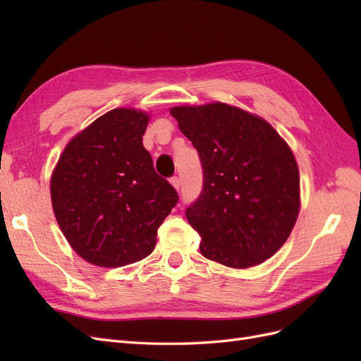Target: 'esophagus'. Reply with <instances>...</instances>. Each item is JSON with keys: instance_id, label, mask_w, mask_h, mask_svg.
Instances as JSON below:
<instances>
[{"instance_id": "obj_1", "label": "esophagus", "mask_w": 361, "mask_h": 361, "mask_svg": "<svg viewBox=\"0 0 361 361\" xmlns=\"http://www.w3.org/2000/svg\"><path fill=\"white\" fill-rule=\"evenodd\" d=\"M170 183L173 185L174 190L179 191V188H180V179H179V178H176V176L171 178V179H170Z\"/></svg>"}]
</instances>
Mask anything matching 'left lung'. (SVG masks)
I'll return each instance as SVG.
<instances>
[{"label":"left lung","mask_w":361,"mask_h":361,"mask_svg":"<svg viewBox=\"0 0 361 361\" xmlns=\"http://www.w3.org/2000/svg\"><path fill=\"white\" fill-rule=\"evenodd\" d=\"M203 167L200 197L187 209L200 253L224 267L260 265L286 243L300 214V170L265 118L211 102L170 108Z\"/></svg>","instance_id":"left-lung-1"}]
</instances>
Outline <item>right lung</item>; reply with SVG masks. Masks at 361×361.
<instances>
[{
	"instance_id": "1",
	"label": "right lung",
	"mask_w": 361,
	"mask_h": 361,
	"mask_svg": "<svg viewBox=\"0 0 361 361\" xmlns=\"http://www.w3.org/2000/svg\"><path fill=\"white\" fill-rule=\"evenodd\" d=\"M150 114L114 108L76 134L51 174L56 220L76 255L118 268L147 257L178 203L143 146Z\"/></svg>"
}]
</instances>
